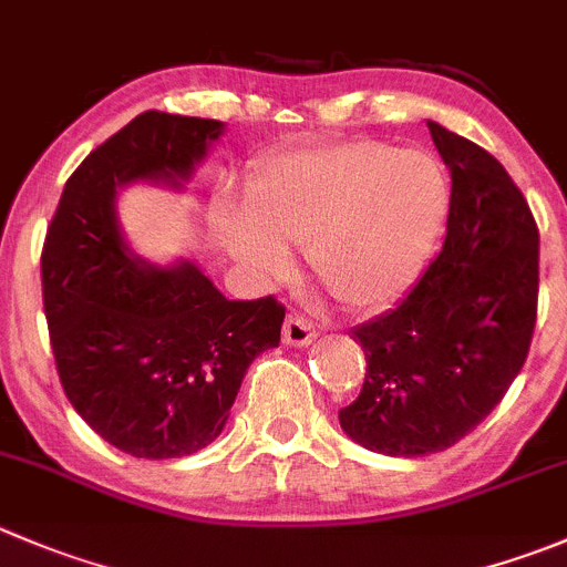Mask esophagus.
Returning <instances> with one entry per match:
<instances>
[{"instance_id": "34e87169", "label": "esophagus", "mask_w": 567, "mask_h": 567, "mask_svg": "<svg viewBox=\"0 0 567 567\" xmlns=\"http://www.w3.org/2000/svg\"><path fill=\"white\" fill-rule=\"evenodd\" d=\"M312 338H316V329H312V323L307 321L305 316H299V312H288V318H285V327H282L285 343L307 346V343H312Z\"/></svg>"}]
</instances>
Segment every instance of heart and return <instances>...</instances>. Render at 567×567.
Masks as SVG:
<instances>
[{
	"label": "heart",
	"mask_w": 567,
	"mask_h": 567,
	"mask_svg": "<svg viewBox=\"0 0 567 567\" xmlns=\"http://www.w3.org/2000/svg\"><path fill=\"white\" fill-rule=\"evenodd\" d=\"M449 177L426 152L379 141L299 152L268 163L249 207L224 205V249L262 279L305 246L310 274L351 312H373L410 290L449 213Z\"/></svg>",
	"instance_id": "obj_1"
}]
</instances>
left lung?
<instances>
[{"mask_svg":"<svg viewBox=\"0 0 567 567\" xmlns=\"http://www.w3.org/2000/svg\"><path fill=\"white\" fill-rule=\"evenodd\" d=\"M452 172L443 249L404 299L351 338L365 351L346 435L388 457L446 452L474 432L524 368L537 321L540 235L507 168L426 121Z\"/></svg>","mask_w":567,"mask_h":567,"instance_id":"8db88e82","label":"left lung"}]
</instances>
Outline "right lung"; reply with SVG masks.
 I'll use <instances>...</instances> for the list:
<instances>
[{
	"instance_id": "1",
	"label": "right lung",
	"mask_w": 567,
	"mask_h": 567,
	"mask_svg": "<svg viewBox=\"0 0 567 567\" xmlns=\"http://www.w3.org/2000/svg\"><path fill=\"white\" fill-rule=\"evenodd\" d=\"M221 121L146 110L76 166L41 251L43 312L71 406L110 446L144 460L196 454L221 435L246 368L279 346L274 296L229 301L190 260L130 251L115 194L179 188Z\"/></svg>"
}]
</instances>
